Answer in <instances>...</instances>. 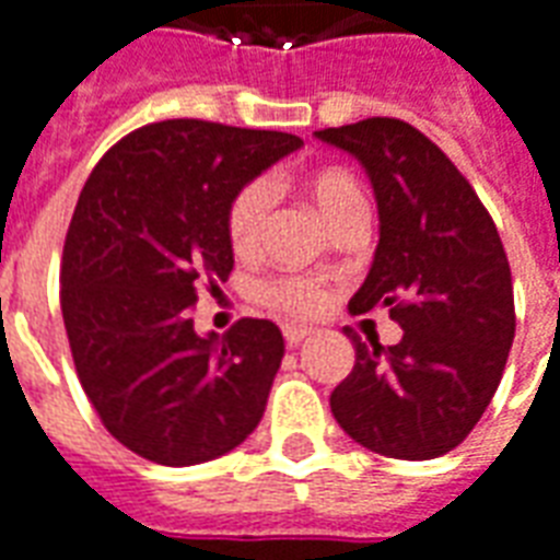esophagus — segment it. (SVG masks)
Segmentation results:
<instances>
[{"label":"esophagus","instance_id":"obj_1","mask_svg":"<svg viewBox=\"0 0 560 560\" xmlns=\"http://www.w3.org/2000/svg\"><path fill=\"white\" fill-rule=\"evenodd\" d=\"M306 336H313V327H301V325H285L283 327V339L289 348H295L306 339Z\"/></svg>","mask_w":560,"mask_h":560}]
</instances>
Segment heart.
<instances>
[{"mask_svg": "<svg viewBox=\"0 0 560 560\" xmlns=\"http://www.w3.org/2000/svg\"><path fill=\"white\" fill-rule=\"evenodd\" d=\"M298 183L304 188V195L315 203V209L327 218V224L339 226L342 221L354 215H365V195L363 185L351 171L339 165H318L306 167L298 176ZM271 195L265 183H247L233 195L226 206V238L233 245L235 254H250L259 245L265 218H268ZM259 304L283 315H318L330 301V292L325 285L315 283L310 277L280 275L268 277L256 285Z\"/></svg>", "mask_w": 560, "mask_h": 560, "instance_id": "heart-1", "label": "heart"}]
</instances>
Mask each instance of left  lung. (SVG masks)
I'll return each instance as SVG.
<instances>
[{"instance_id": "1", "label": "left lung", "mask_w": 560, "mask_h": 560, "mask_svg": "<svg viewBox=\"0 0 560 560\" xmlns=\"http://www.w3.org/2000/svg\"><path fill=\"white\" fill-rule=\"evenodd\" d=\"M365 167L381 242L351 298L354 315L386 306L401 342H363L330 395L351 440L398 460H431L469 436L499 389L514 342L511 265L493 218L455 162L398 117L315 132Z\"/></svg>"}]
</instances>
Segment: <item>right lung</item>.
<instances>
[{"label":"right lung","mask_w":560,"mask_h":560,"mask_svg":"<svg viewBox=\"0 0 560 560\" xmlns=\"http://www.w3.org/2000/svg\"><path fill=\"white\" fill-rule=\"evenodd\" d=\"M301 144L176 117L120 138L88 176L61 254V315L88 401L129 452L206 464L262 419L280 327L238 318L224 336H197L191 306L233 271L235 191Z\"/></svg>","instance_id":"right-lung-1"}]
</instances>
